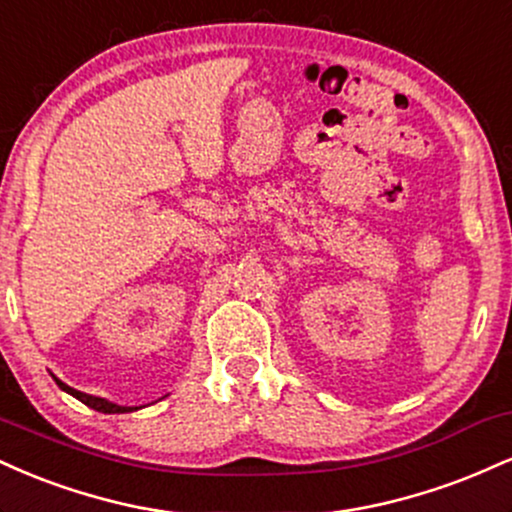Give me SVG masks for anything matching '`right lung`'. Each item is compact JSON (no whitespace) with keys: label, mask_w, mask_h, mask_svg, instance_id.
<instances>
[{"label":"right lung","mask_w":512,"mask_h":512,"mask_svg":"<svg viewBox=\"0 0 512 512\" xmlns=\"http://www.w3.org/2000/svg\"><path fill=\"white\" fill-rule=\"evenodd\" d=\"M54 381H57V386L62 388V390H66V393L74 395L76 400H81L83 405L93 407V410H98V412H105V414H122V412L138 410V407H122V405H114V402H107V400H102V398H93V395H86V393H81V390H74L71 386H66V383L59 381V378H54Z\"/></svg>","instance_id":"obj_1"}]
</instances>
